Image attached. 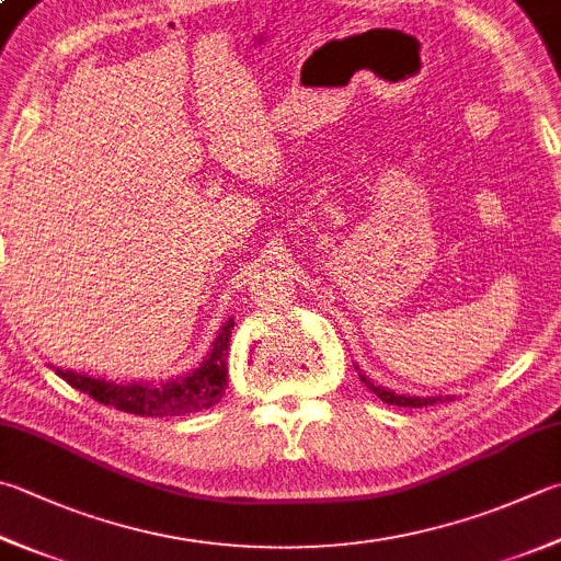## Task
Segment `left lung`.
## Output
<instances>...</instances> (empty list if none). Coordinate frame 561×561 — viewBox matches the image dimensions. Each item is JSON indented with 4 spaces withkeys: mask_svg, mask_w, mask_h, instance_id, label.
<instances>
[{
    "mask_svg": "<svg viewBox=\"0 0 561 561\" xmlns=\"http://www.w3.org/2000/svg\"><path fill=\"white\" fill-rule=\"evenodd\" d=\"M354 368L358 371V378H362V383H364L368 390H374V393H376L380 400H383V403H388V405H400V408H427V405H432V403H445V400H454V396H405V393H396V390H390V388H386V386L374 383V380L368 378L356 364H354Z\"/></svg>",
    "mask_w": 561,
    "mask_h": 561,
    "instance_id": "1",
    "label": "left lung"
}]
</instances>
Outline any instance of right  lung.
<instances>
[{
    "label": "right lung",
    "mask_w": 561,
    "mask_h": 561,
    "mask_svg": "<svg viewBox=\"0 0 561 561\" xmlns=\"http://www.w3.org/2000/svg\"><path fill=\"white\" fill-rule=\"evenodd\" d=\"M234 317L219 327V332L203 364L183 376L168 380H129L116 383L107 378H94L88 374L56 368V374L68 380L72 388L82 390L102 405L131 412L141 417H168V415H190L217 405L227 390V348L231 340Z\"/></svg>",
    "instance_id": "right-lung-1"
}]
</instances>
